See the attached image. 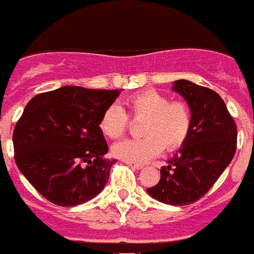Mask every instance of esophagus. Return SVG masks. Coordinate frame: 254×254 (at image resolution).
<instances>
[{"mask_svg":"<svg viewBox=\"0 0 254 254\" xmlns=\"http://www.w3.org/2000/svg\"><path fill=\"white\" fill-rule=\"evenodd\" d=\"M125 164L130 166V168H133V169H137V170H140L144 168V166L141 165V164H133V162H127V161H125Z\"/></svg>","mask_w":254,"mask_h":254,"instance_id":"34e87169","label":"esophagus"}]
</instances>
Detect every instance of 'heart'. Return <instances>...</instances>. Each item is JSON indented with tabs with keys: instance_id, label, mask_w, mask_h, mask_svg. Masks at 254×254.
<instances>
[{
	"instance_id": "obj_1",
	"label": "heart",
	"mask_w": 254,
	"mask_h": 254,
	"mask_svg": "<svg viewBox=\"0 0 254 254\" xmlns=\"http://www.w3.org/2000/svg\"><path fill=\"white\" fill-rule=\"evenodd\" d=\"M131 119L142 120L135 140H124L112 146L116 157L133 164H144L166 150L180 148L191 129V112L183 101H169V97L154 89L135 93L127 100ZM129 119L119 104H112L102 113L100 129L109 138H119L127 131Z\"/></svg>"
}]
</instances>
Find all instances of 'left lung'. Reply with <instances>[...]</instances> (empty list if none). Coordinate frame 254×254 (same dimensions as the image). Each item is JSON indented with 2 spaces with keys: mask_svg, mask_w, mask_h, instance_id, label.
Here are the masks:
<instances>
[{
  "mask_svg": "<svg viewBox=\"0 0 254 254\" xmlns=\"http://www.w3.org/2000/svg\"><path fill=\"white\" fill-rule=\"evenodd\" d=\"M173 90L191 112V129L179 152L166 161L156 187L146 191L160 202L184 206L196 202L213 187L236 153L237 127L221 97L188 80Z\"/></svg>",
  "mask_w": 254,
  "mask_h": 254,
  "instance_id": "1",
  "label": "left lung"
}]
</instances>
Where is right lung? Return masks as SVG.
<instances>
[{
	"mask_svg": "<svg viewBox=\"0 0 254 254\" xmlns=\"http://www.w3.org/2000/svg\"><path fill=\"white\" fill-rule=\"evenodd\" d=\"M121 90L61 86L33 97L13 131L21 173L46 200L75 206L101 193L116 160L106 158L102 113Z\"/></svg>",
	"mask_w": 254,
	"mask_h": 254,
	"instance_id": "add662e5",
	"label": "right lung"
}]
</instances>
